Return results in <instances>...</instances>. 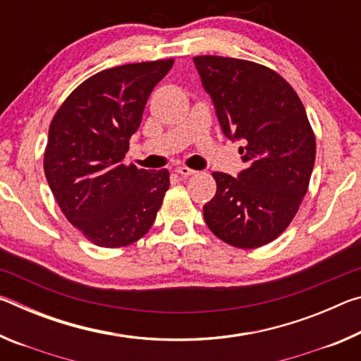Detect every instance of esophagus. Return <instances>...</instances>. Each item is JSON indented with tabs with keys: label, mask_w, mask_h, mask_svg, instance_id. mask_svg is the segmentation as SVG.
<instances>
[{
	"label": "esophagus",
	"mask_w": 361,
	"mask_h": 361,
	"mask_svg": "<svg viewBox=\"0 0 361 361\" xmlns=\"http://www.w3.org/2000/svg\"><path fill=\"white\" fill-rule=\"evenodd\" d=\"M175 172L178 173V175H181V176H191V175L195 173V170L188 169V167H185V166H180V167L175 169Z\"/></svg>",
	"instance_id": "1"
}]
</instances>
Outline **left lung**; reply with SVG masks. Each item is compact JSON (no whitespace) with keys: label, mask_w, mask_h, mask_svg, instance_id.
Wrapping results in <instances>:
<instances>
[{"label":"left lung","mask_w":361,"mask_h":361,"mask_svg":"<svg viewBox=\"0 0 361 361\" xmlns=\"http://www.w3.org/2000/svg\"><path fill=\"white\" fill-rule=\"evenodd\" d=\"M223 133L242 140L245 169L237 178L213 172L216 194L204 218L219 239L256 248L282 234L307 192L315 135L302 102L285 79L248 60L194 57Z\"/></svg>","instance_id":"left-lung-1"}]
</instances>
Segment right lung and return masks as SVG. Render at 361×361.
Wrapping results in <instances>:
<instances>
[{
  "instance_id": "add662e5",
  "label": "right lung",
  "mask_w": 361,
  "mask_h": 361,
  "mask_svg": "<svg viewBox=\"0 0 361 361\" xmlns=\"http://www.w3.org/2000/svg\"><path fill=\"white\" fill-rule=\"evenodd\" d=\"M172 66L167 59L97 73L73 90L51 122L46 180L66 219L95 245L137 242L161 209L169 170L124 166L122 159L152 89Z\"/></svg>"
}]
</instances>
